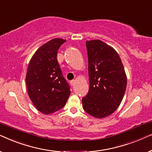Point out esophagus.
Instances as JSON below:
<instances>
[{
    "label": "esophagus",
    "instance_id": "34e87169",
    "mask_svg": "<svg viewBox=\"0 0 152 152\" xmlns=\"http://www.w3.org/2000/svg\"><path fill=\"white\" fill-rule=\"evenodd\" d=\"M75 84V80H72L71 82H70V85H71L72 86H74Z\"/></svg>",
    "mask_w": 152,
    "mask_h": 152
}]
</instances>
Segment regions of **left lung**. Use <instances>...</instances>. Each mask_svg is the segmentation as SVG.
Masks as SVG:
<instances>
[{"mask_svg":"<svg viewBox=\"0 0 152 152\" xmlns=\"http://www.w3.org/2000/svg\"><path fill=\"white\" fill-rule=\"evenodd\" d=\"M89 91L82 99L83 109L97 118L109 116L118 109L126 87L121 59L113 48L100 40L86 43Z\"/></svg>","mask_w":152,"mask_h":152,"instance_id":"left-lung-1","label":"left lung"}]
</instances>
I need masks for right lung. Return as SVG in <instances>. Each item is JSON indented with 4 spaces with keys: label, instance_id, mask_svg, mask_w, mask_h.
I'll list each match as a JSON object with an SVG mask.
<instances>
[{
    "label": "right lung",
    "instance_id": "1",
    "mask_svg": "<svg viewBox=\"0 0 152 152\" xmlns=\"http://www.w3.org/2000/svg\"><path fill=\"white\" fill-rule=\"evenodd\" d=\"M64 42V39H54L39 48L27 70L29 97L35 107L44 114L62 109L70 95V87L62 75L57 58L58 50Z\"/></svg>",
    "mask_w": 152,
    "mask_h": 152
}]
</instances>
